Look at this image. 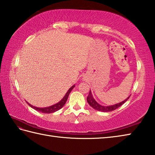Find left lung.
<instances>
[{"mask_svg":"<svg viewBox=\"0 0 155 155\" xmlns=\"http://www.w3.org/2000/svg\"><path fill=\"white\" fill-rule=\"evenodd\" d=\"M130 96H128L127 98L124 100V101H122V102H121L116 104H114V105L106 106L100 105V104H99L95 100H94L92 94H91V91L90 90V92H89V95H88L87 97V102H88V104H90V106L92 107L94 109L97 110V111L107 112L113 111V110H114L116 109H117L118 108H119L120 106H121L123 104H124L126 102V101L128 100V98L130 97Z\"/></svg>","mask_w":155,"mask_h":155,"instance_id":"1","label":"left lung"}]
</instances>
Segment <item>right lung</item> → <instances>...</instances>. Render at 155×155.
<instances>
[{
    "mask_svg": "<svg viewBox=\"0 0 155 155\" xmlns=\"http://www.w3.org/2000/svg\"><path fill=\"white\" fill-rule=\"evenodd\" d=\"M74 87H75V85L72 86L68 90V91H67V93L65 94V95L64 96V97H63V98L61 100H60L58 103H57V104H54V105H52L51 106L45 107V108H37V107L32 106L31 104H30L29 103H28L27 102V103L29 104V106H31V108L37 110V111H38V112H42V113H45V114H49V113L55 112L56 111H58V110L61 109L62 107L65 105V104L66 103V102H67V100H68L69 94H70L71 91L73 90V88Z\"/></svg>",
    "mask_w": 155,
    "mask_h": 155,
    "instance_id": "right-lung-1",
    "label": "right lung"
}]
</instances>
